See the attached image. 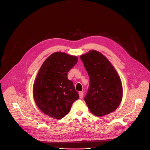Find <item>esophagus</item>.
Instances as JSON below:
<instances>
[{"instance_id": "obj_1", "label": "esophagus", "mask_w": 150, "mask_h": 150, "mask_svg": "<svg viewBox=\"0 0 150 150\" xmlns=\"http://www.w3.org/2000/svg\"><path fill=\"white\" fill-rule=\"evenodd\" d=\"M79 98H80L81 99L83 98V92H79Z\"/></svg>"}]
</instances>
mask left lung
<instances>
[{"instance_id": "obj_1", "label": "left lung", "mask_w": 150, "mask_h": 150, "mask_svg": "<svg viewBox=\"0 0 150 150\" xmlns=\"http://www.w3.org/2000/svg\"><path fill=\"white\" fill-rule=\"evenodd\" d=\"M90 77V86L84 98L91 112L101 117L117 109L123 88L121 79L108 59L101 52L91 50L81 55Z\"/></svg>"}]
</instances>
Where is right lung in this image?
<instances>
[{"mask_svg": "<svg viewBox=\"0 0 150 150\" xmlns=\"http://www.w3.org/2000/svg\"><path fill=\"white\" fill-rule=\"evenodd\" d=\"M77 62L76 56L56 52L49 56L40 68L33 85V96L44 114L61 119L78 99L73 82L67 78L69 70Z\"/></svg>", "mask_w": 150, "mask_h": 150, "instance_id": "add662e5", "label": "right lung"}]
</instances>
